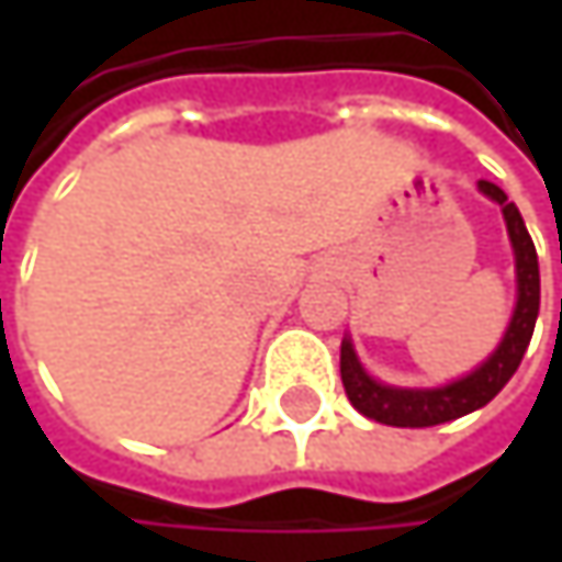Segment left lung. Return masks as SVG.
I'll return each mask as SVG.
<instances>
[{
    "instance_id": "left-lung-1",
    "label": "left lung",
    "mask_w": 562,
    "mask_h": 562,
    "mask_svg": "<svg viewBox=\"0 0 562 562\" xmlns=\"http://www.w3.org/2000/svg\"><path fill=\"white\" fill-rule=\"evenodd\" d=\"M479 188L502 204L507 221V234L514 244V260H517V308L514 318L507 325L505 338L498 345V351L475 368L469 378L436 387V391H400L378 384L374 378H368V371L361 368L351 341H341V384L351 400V406L358 413H364L368 419L387 423V426H409V429H423V426H439L449 419H459L479 406H485L488 400H495L507 381L514 378L530 335H533V322L540 312V267H537V250L533 240L524 227L520 211L514 207V201H507V194L492 184V181H479Z\"/></svg>"
}]
</instances>
